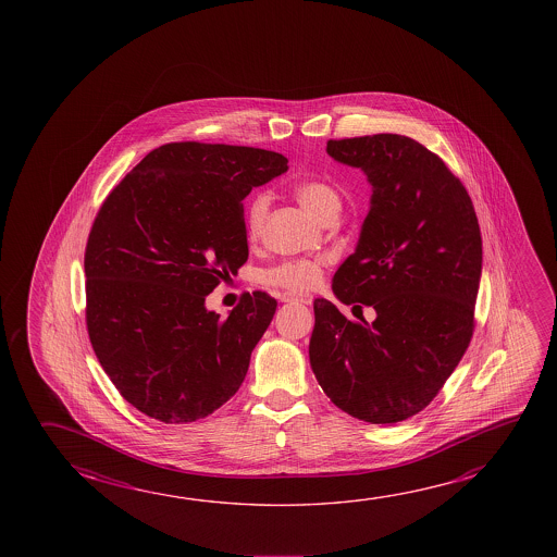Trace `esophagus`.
I'll return each instance as SVG.
<instances>
[{"label": "esophagus", "instance_id": "34e87169", "mask_svg": "<svg viewBox=\"0 0 557 557\" xmlns=\"http://www.w3.org/2000/svg\"><path fill=\"white\" fill-rule=\"evenodd\" d=\"M283 302H301V305H310L312 302V297L310 295H289V293H285L282 295Z\"/></svg>", "mask_w": 557, "mask_h": 557}]
</instances>
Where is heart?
I'll return each instance as SVG.
<instances>
[{"label":"heart","instance_id":"heart-1","mask_svg":"<svg viewBox=\"0 0 557 557\" xmlns=\"http://www.w3.org/2000/svg\"><path fill=\"white\" fill-rule=\"evenodd\" d=\"M293 191L297 200L301 201L302 206L322 223L330 218H336L342 208L339 191L326 181L307 178L295 184ZM268 208H270L268 194H256L248 203L247 235L250 240H256L262 235ZM322 274H324V258H293L268 268L262 274V280L268 285L282 287L285 292L302 293L317 287L322 282Z\"/></svg>","mask_w":557,"mask_h":557}]
</instances>
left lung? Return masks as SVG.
<instances>
[{"label":"left lung","mask_w":557,"mask_h":557,"mask_svg":"<svg viewBox=\"0 0 557 557\" xmlns=\"http://www.w3.org/2000/svg\"><path fill=\"white\" fill-rule=\"evenodd\" d=\"M337 163L361 169L371 208L356 252L332 277L344 305L376 319L347 320L314 301L310 367L339 410L398 423L429 406L474 332L482 235L462 183L435 153L398 134L330 139Z\"/></svg>","instance_id":"left-lung-1"}]
</instances>
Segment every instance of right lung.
Instances as JSON below:
<instances>
[{"label":"right lung","mask_w":557,"mask_h":557,"mask_svg":"<svg viewBox=\"0 0 557 557\" xmlns=\"http://www.w3.org/2000/svg\"><path fill=\"white\" fill-rule=\"evenodd\" d=\"M256 147L166 144L110 191L85 248L87 330L104 373L153 420H201L235 396L274 319L268 293L225 320L206 297L247 262L243 200L285 173Z\"/></svg>","instance_id":"right-lung-1"}]
</instances>
